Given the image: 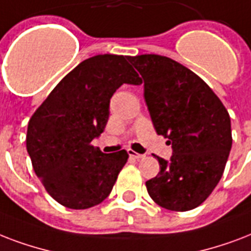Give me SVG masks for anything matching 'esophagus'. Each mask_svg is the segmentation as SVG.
<instances>
[{
    "mask_svg": "<svg viewBox=\"0 0 251 251\" xmlns=\"http://www.w3.org/2000/svg\"><path fill=\"white\" fill-rule=\"evenodd\" d=\"M128 154H129V157H132V158H136V160H140V158H144V157H145L144 154L133 152V151H131V149H128Z\"/></svg>",
    "mask_w": 251,
    "mask_h": 251,
    "instance_id": "esophagus-1",
    "label": "esophagus"
}]
</instances>
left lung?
<instances>
[{"label":"left lung","mask_w":251,"mask_h":251,"mask_svg":"<svg viewBox=\"0 0 251 251\" xmlns=\"http://www.w3.org/2000/svg\"><path fill=\"white\" fill-rule=\"evenodd\" d=\"M144 79V98L158 135L169 139L170 160L147 180L148 194L170 211H190L220 182L232 149L230 118L212 89L174 60L160 55L129 57Z\"/></svg>","instance_id":"obj_1"}]
</instances>
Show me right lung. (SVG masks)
<instances>
[{
	"mask_svg": "<svg viewBox=\"0 0 251 251\" xmlns=\"http://www.w3.org/2000/svg\"><path fill=\"white\" fill-rule=\"evenodd\" d=\"M129 56L98 55L64 77L31 116L26 147L35 174L60 204L86 209L111 192L128 160L106 154L91 141L104 131L110 99L123 83L140 85Z\"/></svg>",
	"mask_w": 251,
	"mask_h": 251,
	"instance_id": "add662e5",
	"label": "right lung"
}]
</instances>
